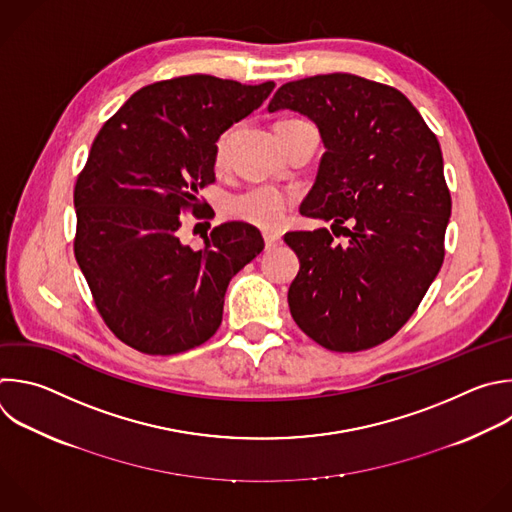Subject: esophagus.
Instances as JSON below:
<instances>
[{"instance_id": "1", "label": "esophagus", "mask_w": 512, "mask_h": 512, "mask_svg": "<svg viewBox=\"0 0 512 512\" xmlns=\"http://www.w3.org/2000/svg\"><path fill=\"white\" fill-rule=\"evenodd\" d=\"M263 239H265V247H267V249H271V247H275V245L281 243V235H279V233H271V231H265V233H263Z\"/></svg>"}]
</instances>
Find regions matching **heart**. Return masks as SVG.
Listing matches in <instances>:
<instances>
[{
	"instance_id": "heart-1",
	"label": "heart",
	"mask_w": 512,
	"mask_h": 512,
	"mask_svg": "<svg viewBox=\"0 0 512 512\" xmlns=\"http://www.w3.org/2000/svg\"><path fill=\"white\" fill-rule=\"evenodd\" d=\"M229 134L217 140L215 154L223 160L227 154ZM291 207V197L277 187H251L243 193L231 195L225 203V213L237 221H245L263 229H277Z\"/></svg>"
}]
</instances>
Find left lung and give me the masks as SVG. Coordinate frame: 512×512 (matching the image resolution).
I'll list each match as a JSON object with an SVG mask.
<instances>
[{"label":"left lung","instance_id":"8db88e82","mask_svg":"<svg viewBox=\"0 0 512 512\" xmlns=\"http://www.w3.org/2000/svg\"><path fill=\"white\" fill-rule=\"evenodd\" d=\"M267 110L319 128L325 152L299 213L349 237L285 233L299 257L291 317L325 350H370L412 317L444 261L452 201L438 138L400 90L354 74L287 82Z\"/></svg>","mask_w":512,"mask_h":512}]
</instances>
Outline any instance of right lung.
<instances>
[{"label": "right lung", "instance_id": "add662e5", "mask_svg": "<svg viewBox=\"0 0 512 512\" xmlns=\"http://www.w3.org/2000/svg\"><path fill=\"white\" fill-rule=\"evenodd\" d=\"M273 82L247 86L207 74L148 84L100 128L74 189V255L98 313L126 346L173 356L221 325L229 281L265 247L257 227L231 221L181 243V213H199L215 183V146L257 110Z\"/></svg>", "mask_w": 512, "mask_h": 512}]
</instances>
